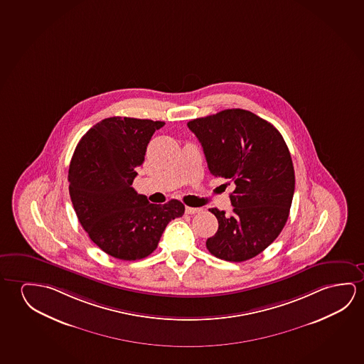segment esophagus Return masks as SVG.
Returning a JSON list of instances; mask_svg holds the SVG:
<instances>
[{"mask_svg": "<svg viewBox=\"0 0 364 364\" xmlns=\"http://www.w3.org/2000/svg\"><path fill=\"white\" fill-rule=\"evenodd\" d=\"M200 212H202V208H185V213H186V214H196V213Z\"/></svg>", "mask_w": 364, "mask_h": 364, "instance_id": "1", "label": "esophagus"}]
</instances>
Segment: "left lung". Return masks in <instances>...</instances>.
<instances>
[{"label": "left lung", "instance_id": "1", "mask_svg": "<svg viewBox=\"0 0 364 364\" xmlns=\"http://www.w3.org/2000/svg\"><path fill=\"white\" fill-rule=\"evenodd\" d=\"M202 144L214 176L235 181L230 217L217 208V233L208 238L213 256L242 262L256 257L285 227L295 191V171L284 137L255 113L233 108L188 122Z\"/></svg>", "mask_w": 364, "mask_h": 364}]
</instances>
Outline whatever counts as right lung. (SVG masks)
<instances>
[{
	"mask_svg": "<svg viewBox=\"0 0 364 364\" xmlns=\"http://www.w3.org/2000/svg\"><path fill=\"white\" fill-rule=\"evenodd\" d=\"M164 124L102 119L80 139L69 165V194L79 222L102 251L118 259L151 255L168 222L184 214L179 200L151 204L132 188L152 134Z\"/></svg>",
	"mask_w": 364,
	"mask_h": 364,
	"instance_id": "obj_1",
	"label": "right lung"
}]
</instances>
